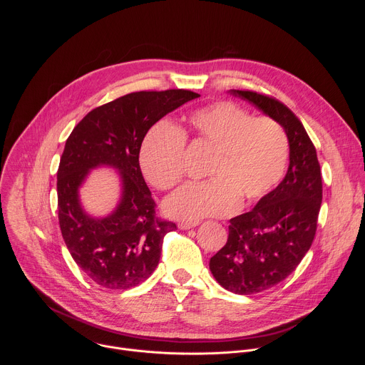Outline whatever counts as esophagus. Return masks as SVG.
I'll use <instances>...</instances> for the list:
<instances>
[{"label": "esophagus", "instance_id": "obj_1", "mask_svg": "<svg viewBox=\"0 0 365 365\" xmlns=\"http://www.w3.org/2000/svg\"><path fill=\"white\" fill-rule=\"evenodd\" d=\"M199 225V222L196 221V222H180L179 224V228L180 230H190V228H195V227H197Z\"/></svg>", "mask_w": 365, "mask_h": 365}]
</instances>
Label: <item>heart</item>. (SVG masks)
I'll list each match as a JSON object with an SVG mask.
<instances>
[{"mask_svg": "<svg viewBox=\"0 0 365 365\" xmlns=\"http://www.w3.org/2000/svg\"><path fill=\"white\" fill-rule=\"evenodd\" d=\"M193 135L214 150L205 183H189L165 202L168 215L183 221L227 217L238 206L266 196L282 179L289 141L283 127L269 117L252 118L230 101L214 102L187 117ZM185 133L159 121L147 133L140 150L145 180L160 190L178 186L183 178Z\"/></svg>", "mask_w": 365, "mask_h": 365, "instance_id": "obj_1", "label": "heart"}]
</instances>
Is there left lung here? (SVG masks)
I'll use <instances>...</instances> for the list:
<instances>
[{
    "instance_id": "8db88e82",
    "label": "left lung",
    "mask_w": 365,
    "mask_h": 365,
    "mask_svg": "<svg viewBox=\"0 0 365 365\" xmlns=\"http://www.w3.org/2000/svg\"><path fill=\"white\" fill-rule=\"evenodd\" d=\"M231 93L277 121L289 140V169L254 210L230 220L227 244L211 258L215 280L237 294L264 292L283 282L314 242L322 203L317 148L283 102L254 91Z\"/></svg>"
}]
</instances>
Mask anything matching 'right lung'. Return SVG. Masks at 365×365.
<instances>
[{
    "label": "right lung",
    "instance_id": "obj_1",
    "mask_svg": "<svg viewBox=\"0 0 365 365\" xmlns=\"http://www.w3.org/2000/svg\"><path fill=\"white\" fill-rule=\"evenodd\" d=\"M187 89L140 91L88 113L66 140L58 169V211L65 244L78 267L107 289H131L159 264L163 238L176 224L155 217V203L140 169L147 131L185 102ZM119 169L123 193L113 215L92 219L81 210L78 187L91 168Z\"/></svg>",
    "mask_w": 365,
    "mask_h": 365
}]
</instances>
